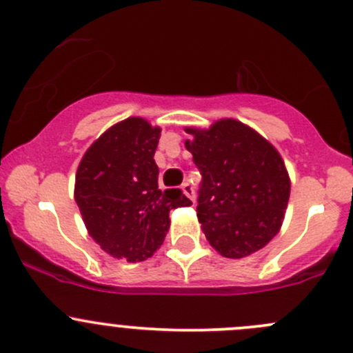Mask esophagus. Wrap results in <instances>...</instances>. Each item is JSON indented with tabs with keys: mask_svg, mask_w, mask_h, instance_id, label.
<instances>
[{
	"mask_svg": "<svg viewBox=\"0 0 353 353\" xmlns=\"http://www.w3.org/2000/svg\"><path fill=\"white\" fill-rule=\"evenodd\" d=\"M183 192L188 196L189 199H191V201H194V188H192L191 184L184 183V184H183Z\"/></svg>",
	"mask_w": 353,
	"mask_h": 353,
	"instance_id": "esophagus-1",
	"label": "esophagus"
}]
</instances>
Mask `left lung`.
Segmentation results:
<instances>
[{
  "mask_svg": "<svg viewBox=\"0 0 353 353\" xmlns=\"http://www.w3.org/2000/svg\"><path fill=\"white\" fill-rule=\"evenodd\" d=\"M186 132L203 176L196 211L208 242L228 259L261 250L279 232L291 192L279 152L232 118Z\"/></svg>",
  "mask_w": 353,
  "mask_h": 353,
  "instance_id": "1",
  "label": "left lung"
}]
</instances>
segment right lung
<instances>
[{
	"mask_svg": "<svg viewBox=\"0 0 353 353\" xmlns=\"http://www.w3.org/2000/svg\"><path fill=\"white\" fill-rule=\"evenodd\" d=\"M161 128L139 117L106 130L84 154L74 198L89 235L117 259L142 262L164 242L169 211L189 206L181 189H159Z\"/></svg>",
	"mask_w": 353,
	"mask_h": 353,
	"instance_id": "add662e5",
	"label": "right lung"
}]
</instances>
